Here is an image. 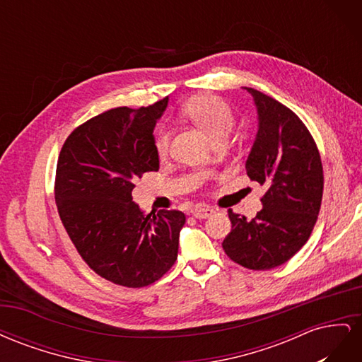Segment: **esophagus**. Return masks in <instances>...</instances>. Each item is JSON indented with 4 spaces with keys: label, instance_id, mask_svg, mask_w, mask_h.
I'll use <instances>...</instances> for the list:
<instances>
[{
    "label": "esophagus",
    "instance_id": "obj_1",
    "mask_svg": "<svg viewBox=\"0 0 362 362\" xmlns=\"http://www.w3.org/2000/svg\"><path fill=\"white\" fill-rule=\"evenodd\" d=\"M192 213H193V216L196 218H206V217H210L214 213V210H213L211 206H208V205H199V206H196Z\"/></svg>",
    "mask_w": 362,
    "mask_h": 362
}]
</instances>
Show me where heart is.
<instances>
[{
	"mask_svg": "<svg viewBox=\"0 0 362 362\" xmlns=\"http://www.w3.org/2000/svg\"><path fill=\"white\" fill-rule=\"evenodd\" d=\"M182 115L202 128L213 141L223 139L234 127V113L222 98L214 95H199L185 103L181 108ZM170 148L168 131H160L156 137V152L160 158H166ZM201 178V175H196Z\"/></svg>",
	"mask_w": 362,
	"mask_h": 362,
	"instance_id": "heart-1",
	"label": "heart"
}]
</instances>
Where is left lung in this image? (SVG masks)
<instances>
[{"label":"left lung","mask_w":362,"mask_h":362,"mask_svg":"<svg viewBox=\"0 0 362 362\" xmlns=\"http://www.w3.org/2000/svg\"><path fill=\"white\" fill-rule=\"evenodd\" d=\"M246 90L254 96L259 119L246 172L266 192L254 218L228 211L233 226L222 247L240 266L269 270L287 262L308 242L322 205L323 166L298 115L264 93Z\"/></svg>","instance_id":"obj_1"}]
</instances>
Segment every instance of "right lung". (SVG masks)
I'll return each instance as SVG.
<instances>
[{
  "mask_svg": "<svg viewBox=\"0 0 362 362\" xmlns=\"http://www.w3.org/2000/svg\"><path fill=\"white\" fill-rule=\"evenodd\" d=\"M168 96L134 110L117 107L76 127L60 151L54 194L60 221L96 275L128 288L146 287L175 264L184 213L145 216L134 182L158 170L157 119Z\"/></svg>",
  "mask_w": 362,
  "mask_h": 362,
  "instance_id": "add662e5",
  "label": "right lung"
}]
</instances>
